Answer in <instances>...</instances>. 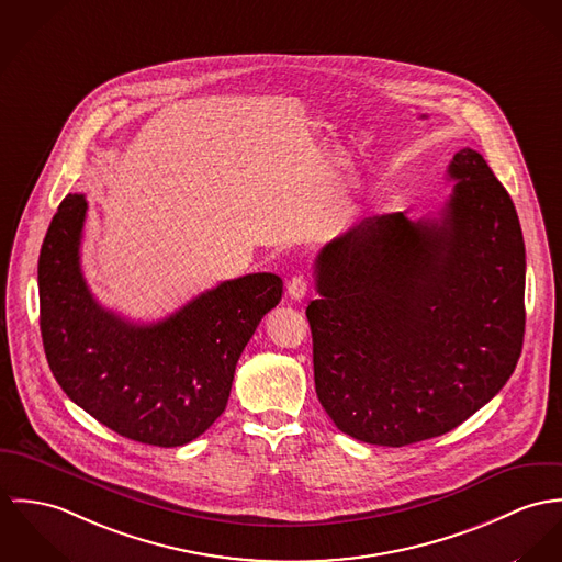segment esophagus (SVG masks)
<instances>
[{"mask_svg": "<svg viewBox=\"0 0 562 562\" xmlns=\"http://www.w3.org/2000/svg\"><path fill=\"white\" fill-rule=\"evenodd\" d=\"M286 291L293 300H304L311 293V282L304 276H293L286 284Z\"/></svg>", "mask_w": 562, "mask_h": 562, "instance_id": "1", "label": "esophagus"}]
</instances>
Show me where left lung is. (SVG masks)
<instances>
[{"label":"left lung","mask_w":562,"mask_h":562,"mask_svg":"<svg viewBox=\"0 0 562 562\" xmlns=\"http://www.w3.org/2000/svg\"><path fill=\"white\" fill-rule=\"evenodd\" d=\"M437 220L373 215L314 260L306 308L316 396L367 443L443 436L490 403L521 356L526 248L506 189L461 148Z\"/></svg>","instance_id":"8db88e82"}]
</instances>
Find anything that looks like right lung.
I'll list each match as a JSON object with an SVG mask.
<instances>
[{
    "label": "right lung",
    "mask_w": 562,
    "mask_h": 562,
    "mask_svg": "<svg viewBox=\"0 0 562 562\" xmlns=\"http://www.w3.org/2000/svg\"><path fill=\"white\" fill-rule=\"evenodd\" d=\"M88 202L68 193L38 258L41 334L66 396L108 429L172 448L226 409L237 362L282 300L276 273H248L198 295L159 323L105 311L88 291L79 246Z\"/></svg>",
    "instance_id": "add662e5"
}]
</instances>
